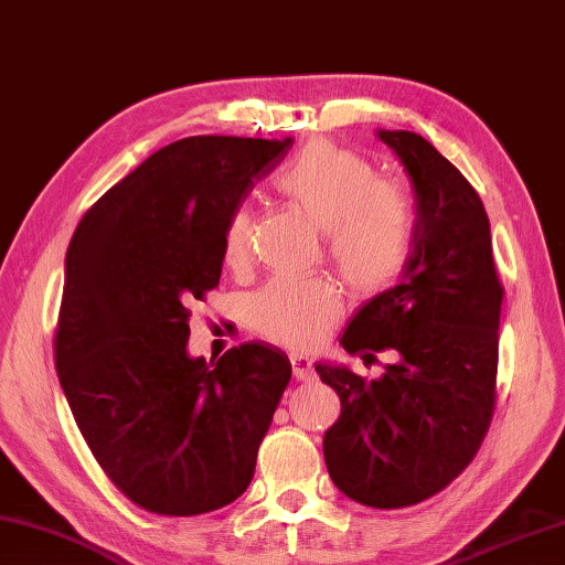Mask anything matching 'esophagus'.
I'll list each match as a JSON object with an SVG mask.
<instances>
[{
  "instance_id": "esophagus-1",
  "label": "esophagus",
  "mask_w": 565,
  "mask_h": 565,
  "mask_svg": "<svg viewBox=\"0 0 565 565\" xmlns=\"http://www.w3.org/2000/svg\"><path fill=\"white\" fill-rule=\"evenodd\" d=\"M291 370L296 382H311L313 380V364L303 355H291Z\"/></svg>"
}]
</instances>
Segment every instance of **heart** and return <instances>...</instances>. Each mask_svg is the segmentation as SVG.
<instances>
[{
	"label": "heart",
	"instance_id": "1",
	"mask_svg": "<svg viewBox=\"0 0 565 565\" xmlns=\"http://www.w3.org/2000/svg\"><path fill=\"white\" fill-rule=\"evenodd\" d=\"M279 193L318 232L340 279L358 296L392 289L412 257V210L374 166L333 141L316 139L276 179ZM252 213L235 207L223 230V259H247ZM338 294L326 281L276 279L247 298L245 313L262 338L286 348H313L338 318Z\"/></svg>",
	"mask_w": 565,
	"mask_h": 565
}]
</instances>
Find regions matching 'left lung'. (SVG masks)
Masks as SVG:
<instances>
[{
    "label": "left lung",
    "instance_id": "left-lung-1",
    "mask_svg": "<svg viewBox=\"0 0 565 565\" xmlns=\"http://www.w3.org/2000/svg\"><path fill=\"white\" fill-rule=\"evenodd\" d=\"M412 181L414 242L402 281L370 298L340 338L350 355L392 348L380 380L316 362L340 396L323 456L360 504L424 502L470 466L494 412L502 284L490 220L456 166L414 131L377 129Z\"/></svg>",
    "mask_w": 565,
    "mask_h": 565
}]
</instances>
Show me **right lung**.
<instances>
[{
    "mask_svg": "<svg viewBox=\"0 0 565 565\" xmlns=\"http://www.w3.org/2000/svg\"><path fill=\"white\" fill-rule=\"evenodd\" d=\"M294 139L188 137L83 215L65 254L55 370L85 444L153 514L220 510L247 490L291 362L245 342L188 355V306L223 274V230Z\"/></svg>",
    "mask_w": 565,
    "mask_h": 565,
    "instance_id": "right-lung-1",
    "label": "right lung"
}]
</instances>
